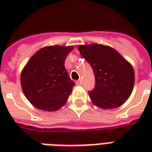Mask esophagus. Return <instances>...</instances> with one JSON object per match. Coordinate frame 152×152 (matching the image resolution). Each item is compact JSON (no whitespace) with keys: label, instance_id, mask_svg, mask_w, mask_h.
I'll return each mask as SVG.
<instances>
[{"label":"esophagus","instance_id":"obj_1","mask_svg":"<svg viewBox=\"0 0 152 152\" xmlns=\"http://www.w3.org/2000/svg\"><path fill=\"white\" fill-rule=\"evenodd\" d=\"M82 84H83L82 80H77V81H76V85H78V86H81Z\"/></svg>","mask_w":152,"mask_h":152}]
</instances>
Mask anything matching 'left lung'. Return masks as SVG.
<instances>
[{
  "instance_id": "obj_1",
  "label": "left lung",
  "mask_w": 152,
  "mask_h": 152,
  "mask_svg": "<svg viewBox=\"0 0 152 152\" xmlns=\"http://www.w3.org/2000/svg\"><path fill=\"white\" fill-rule=\"evenodd\" d=\"M78 50L90 64L95 77V87L89 92L93 103L102 109L122 105L134 89L132 65L110 46L91 44L79 45Z\"/></svg>"
}]
</instances>
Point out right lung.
Listing matches in <instances>:
<instances>
[{"label":"right lung","instance_id":"1","mask_svg":"<svg viewBox=\"0 0 152 152\" xmlns=\"http://www.w3.org/2000/svg\"><path fill=\"white\" fill-rule=\"evenodd\" d=\"M72 50V46L44 47L23 67L22 89L35 107L54 112L66 103L75 86L64 66L66 56Z\"/></svg>","mask_w":152,"mask_h":152}]
</instances>
